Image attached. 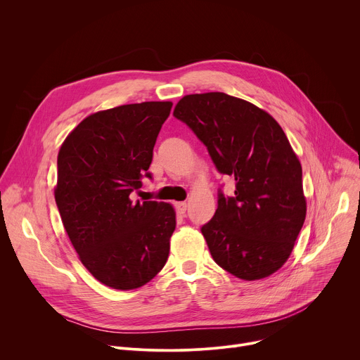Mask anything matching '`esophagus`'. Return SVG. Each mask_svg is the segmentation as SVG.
<instances>
[{
	"label": "esophagus",
	"instance_id": "obj_1",
	"mask_svg": "<svg viewBox=\"0 0 360 360\" xmlns=\"http://www.w3.org/2000/svg\"><path fill=\"white\" fill-rule=\"evenodd\" d=\"M175 208H176V211L179 212V214H185L186 212V208H188V205H186V202H176L175 203Z\"/></svg>",
	"mask_w": 360,
	"mask_h": 360
}]
</instances>
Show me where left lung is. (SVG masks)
Listing matches in <instances>:
<instances>
[{
	"mask_svg": "<svg viewBox=\"0 0 360 360\" xmlns=\"http://www.w3.org/2000/svg\"><path fill=\"white\" fill-rule=\"evenodd\" d=\"M174 117L207 146L235 193L218 191L214 218L202 225L214 261L245 281L276 272L289 258L306 217L302 167L264 110L224 92L185 95Z\"/></svg>",
	"mask_w": 360,
	"mask_h": 360,
	"instance_id": "left-lung-1",
	"label": "left lung"
}]
</instances>
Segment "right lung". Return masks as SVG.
Here are the masks:
<instances>
[{
	"label": "right lung",
	"mask_w": 360,
	"mask_h": 360,
	"mask_svg": "<svg viewBox=\"0 0 360 360\" xmlns=\"http://www.w3.org/2000/svg\"><path fill=\"white\" fill-rule=\"evenodd\" d=\"M172 102H141L86 117L58 152L56 202L72 246L95 279L136 289L165 266L176 226L169 203L132 202Z\"/></svg>",
	"instance_id": "1"
}]
</instances>
